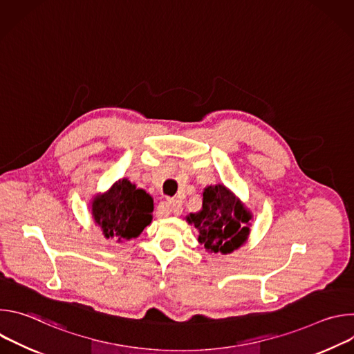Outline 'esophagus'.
<instances>
[{"mask_svg": "<svg viewBox=\"0 0 354 354\" xmlns=\"http://www.w3.org/2000/svg\"><path fill=\"white\" fill-rule=\"evenodd\" d=\"M167 209L174 213L175 216H179L182 213V206H180V201L176 198H168L167 203H165Z\"/></svg>", "mask_w": 354, "mask_h": 354, "instance_id": "obj_1", "label": "esophagus"}]
</instances>
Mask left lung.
I'll return each mask as SVG.
<instances>
[{
    "instance_id": "obj_1",
    "label": "left lung",
    "mask_w": 354,
    "mask_h": 354,
    "mask_svg": "<svg viewBox=\"0 0 354 354\" xmlns=\"http://www.w3.org/2000/svg\"><path fill=\"white\" fill-rule=\"evenodd\" d=\"M252 214L242 201L224 185L207 186L203 192V206L190 213L186 221L198 231V242L209 252L231 254L242 246L249 235Z\"/></svg>"
}]
</instances>
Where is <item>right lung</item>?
Segmentation results:
<instances>
[{
    "mask_svg": "<svg viewBox=\"0 0 354 354\" xmlns=\"http://www.w3.org/2000/svg\"><path fill=\"white\" fill-rule=\"evenodd\" d=\"M92 218L105 238L131 239L153 221L154 200L129 179H120L91 205Z\"/></svg>",
    "mask_w": 354,
    "mask_h": 354,
    "instance_id": "obj_1",
    "label": "right lung"
}]
</instances>
